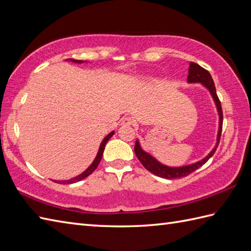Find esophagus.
Masks as SVG:
<instances>
[{
  "mask_svg": "<svg viewBox=\"0 0 251 251\" xmlns=\"http://www.w3.org/2000/svg\"><path fill=\"white\" fill-rule=\"evenodd\" d=\"M121 126H134V120L131 117H126V118L122 119Z\"/></svg>",
  "mask_w": 251,
  "mask_h": 251,
  "instance_id": "esophagus-1",
  "label": "esophagus"
}]
</instances>
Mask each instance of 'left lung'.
Segmentation results:
<instances>
[{"label": "left lung", "instance_id": "1", "mask_svg": "<svg viewBox=\"0 0 251 251\" xmlns=\"http://www.w3.org/2000/svg\"><path fill=\"white\" fill-rule=\"evenodd\" d=\"M187 81L189 83H202L204 86L210 90V93L212 97L214 98V101L216 103V106L218 109V114H219V131H218V135H217V144L216 147L214 148L211 153L204 157L203 160H201L197 163L192 164V165H187V166H182V167H167L165 165H162L161 163H158L154 157H152L150 154L146 153L144 150H142L139 146V143L135 142V147H134V152L137 156L140 163L143 164V166L149 170L150 173L153 175L161 176V178L165 179H178L182 178V176H186L189 174L194 173L195 170H197L199 167L204 165L209 158L215 153L216 148L218 147L219 140H221V135H222V130H223V109H222V104L221 101L218 99V96L216 94V88H215V84H214L213 78L210 75V72L205 70L202 67L199 66L196 63L191 62L189 63V68H188V76H187Z\"/></svg>", "mask_w": 251, "mask_h": 251}]
</instances>
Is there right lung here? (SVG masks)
Listing matches in <instances>:
<instances>
[{"label": "right lung", "mask_w": 251, "mask_h": 251, "mask_svg": "<svg viewBox=\"0 0 251 251\" xmlns=\"http://www.w3.org/2000/svg\"><path fill=\"white\" fill-rule=\"evenodd\" d=\"M70 60H72V62H75V63H81V60H76V59H73V58H70ZM113 135H114V132H111L104 139H103V142H102L101 145H100L99 152H98V154H97V156H96V158H95V161L93 162V164H91L90 166H89L86 170H85V172H84L83 174H81L79 176H75V178H73V179L68 180V181H58V183H60V184H71V183H75V182L81 181V180L86 178V176H88L89 175L93 174V173L95 172V170H96V168L98 167V165H99L100 161H101L102 155H103V151H104V148H105V145H106V143H107V140H108L109 138H111ZM54 182H55V181H54Z\"/></svg>", "instance_id": "add662e5"}]
</instances>
